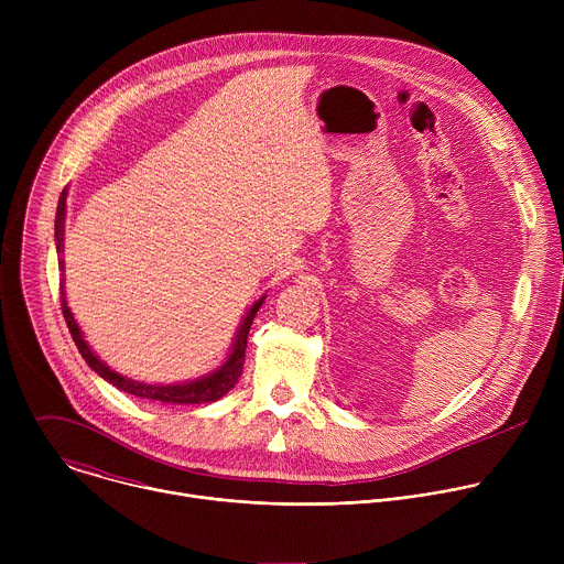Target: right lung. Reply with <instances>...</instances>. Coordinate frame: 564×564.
Listing matches in <instances>:
<instances>
[{"mask_svg":"<svg viewBox=\"0 0 564 564\" xmlns=\"http://www.w3.org/2000/svg\"><path fill=\"white\" fill-rule=\"evenodd\" d=\"M64 218H66V189H62L59 194V200H57V212H55V248H57V254L64 252ZM62 270H64V261H59ZM59 301H62V314L66 318V326H68V333L79 350V355L85 357V361L89 364L91 370H96L102 379H107L109 383H113L116 388L129 392V394H135V397H142V399H151V401H160V404H209V401H216L220 399L225 392H229L240 372H243V364H246V348H248V335H250V326L252 321L259 312V307L263 305L265 296H261L252 307L250 312L246 314L243 324H240L238 328V335L234 339V346H231V352L227 357V361L209 372L207 377H200V379H194V381H185V383H170V386H155V383H142V381H133V379H127L122 377L120 372L111 370L107 364H102L94 350L89 348V344L85 341L83 337V330L77 328L75 318L66 305V294H64V279L59 283Z\"/></svg>","mask_w":564,"mask_h":564,"instance_id":"1","label":"right lung"}]
</instances>
